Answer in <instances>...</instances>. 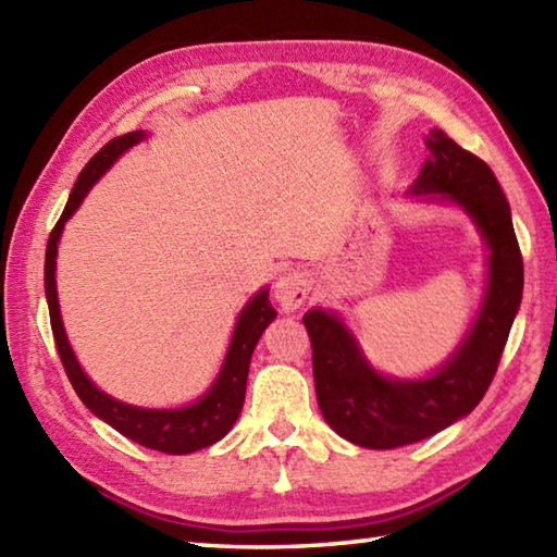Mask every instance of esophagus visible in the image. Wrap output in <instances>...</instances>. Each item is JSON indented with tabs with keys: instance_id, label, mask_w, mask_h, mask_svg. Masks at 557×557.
<instances>
[{
	"instance_id": "obj_1",
	"label": "esophagus",
	"mask_w": 557,
	"mask_h": 557,
	"mask_svg": "<svg viewBox=\"0 0 557 557\" xmlns=\"http://www.w3.org/2000/svg\"><path fill=\"white\" fill-rule=\"evenodd\" d=\"M311 280L301 270H287L282 272L275 282V299L280 301L282 311H297L299 306L309 299Z\"/></svg>"
}]
</instances>
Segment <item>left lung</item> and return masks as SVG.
I'll return each instance as SVG.
<instances>
[{
    "label": "left lung",
    "mask_w": 557,
    "mask_h": 557,
    "mask_svg": "<svg viewBox=\"0 0 557 557\" xmlns=\"http://www.w3.org/2000/svg\"><path fill=\"white\" fill-rule=\"evenodd\" d=\"M425 144L431 158L409 194L453 200L465 208L491 251L486 297L465 342L433 375L395 381L371 369L357 339L333 311L311 309L304 315L313 349L318 407L337 435L371 449L419 443L467 417L493 383L522 301V251L510 203L493 170L441 128H433Z\"/></svg>",
    "instance_id": "1"
}]
</instances>
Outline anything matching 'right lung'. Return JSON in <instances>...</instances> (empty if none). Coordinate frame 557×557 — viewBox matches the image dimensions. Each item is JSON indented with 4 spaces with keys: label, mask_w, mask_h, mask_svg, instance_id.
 I'll return each mask as SVG.
<instances>
[{
    "label": "right lung",
    "mask_w": 557,
    "mask_h": 557,
    "mask_svg": "<svg viewBox=\"0 0 557 557\" xmlns=\"http://www.w3.org/2000/svg\"><path fill=\"white\" fill-rule=\"evenodd\" d=\"M140 138H144V132H132V134L112 138L108 146H102L96 156L90 158V162L78 174L74 188H71V196L66 200L62 218L57 220L50 239H47L45 294H47V306H50V323H52V335H54L59 359H62L69 381L74 385L83 405L96 413V417H100L104 423H110L114 431L132 437V441L138 445L158 449V453H168V455H188V453H196V449H203L212 443H218L220 437L230 433L234 421L239 419V411L244 407V395H246L248 363H251L253 349L258 345L260 335H263V330L275 321L277 311L272 309V304L268 299V289H260L256 297L244 306L239 321H236L227 357H224L218 381L212 383V387L203 397L188 407L140 409V407L124 405L120 399H112L110 395H104L102 389H98L90 383V377L83 373L74 351L69 347L62 315H59L57 282H54L57 244H59V236H62L64 222L74 215L76 208L81 206V200L90 191V186L110 170V164L120 158L124 150L136 146Z\"/></svg>",
    "instance_id": "1"
}]
</instances>
